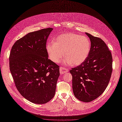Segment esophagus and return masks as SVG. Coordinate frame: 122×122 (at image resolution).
<instances>
[{"instance_id":"esophagus-1","label":"esophagus","mask_w":122,"mask_h":122,"mask_svg":"<svg viewBox=\"0 0 122 122\" xmlns=\"http://www.w3.org/2000/svg\"><path fill=\"white\" fill-rule=\"evenodd\" d=\"M59 71H60V73L61 74H63L64 73H67V72L69 71V70L66 69L65 68H63V67H60V69H59Z\"/></svg>"}]
</instances>
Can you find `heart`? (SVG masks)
I'll return each mask as SVG.
<instances>
[{
    "label": "heart",
    "instance_id": "heart-1",
    "mask_svg": "<svg viewBox=\"0 0 122 122\" xmlns=\"http://www.w3.org/2000/svg\"><path fill=\"white\" fill-rule=\"evenodd\" d=\"M91 42L86 36L74 33H67L58 36L54 42L49 43L46 50L50 59L59 63L64 56V63L78 66L83 63L88 56L91 50Z\"/></svg>",
    "mask_w": 122,
    "mask_h": 122
}]
</instances>
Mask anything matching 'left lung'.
Segmentation results:
<instances>
[{
    "mask_svg": "<svg viewBox=\"0 0 122 122\" xmlns=\"http://www.w3.org/2000/svg\"><path fill=\"white\" fill-rule=\"evenodd\" d=\"M85 34L91 40L90 53L83 63L72 68L70 72L74 96L81 101L90 102L106 89L112 71V58L103 40Z\"/></svg>",
    "mask_w": 122,
    "mask_h": 122,
    "instance_id": "obj_1",
    "label": "left lung"
}]
</instances>
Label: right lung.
I'll return each mask as SVG.
<instances>
[{
    "label": "right lung",
    "mask_w": 122,
    "mask_h": 122,
    "mask_svg": "<svg viewBox=\"0 0 122 122\" xmlns=\"http://www.w3.org/2000/svg\"><path fill=\"white\" fill-rule=\"evenodd\" d=\"M53 28L28 33L11 49L10 70L17 90L28 101L46 104L53 98L60 75L59 66L48 59L47 40Z\"/></svg>",
    "instance_id": "right-lung-1"
}]
</instances>
